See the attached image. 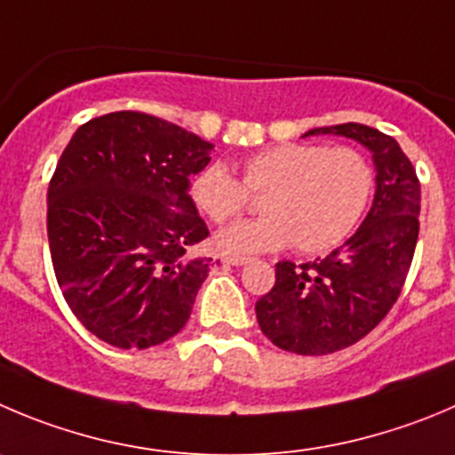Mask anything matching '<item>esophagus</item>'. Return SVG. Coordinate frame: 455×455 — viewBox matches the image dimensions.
I'll return each instance as SVG.
<instances>
[{"label": "esophagus", "mask_w": 455, "mask_h": 455, "mask_svg": "<svg viewBox=\"0 0 455 455\" xmlns=\"http://www.w3.org/2000/svg\"><path fill=\"white\" fill-rule=\"evenodd\" d=\"M228 266H245V263H250L248 257H225L223 259Z\"/></svg>", "instance_id": "34e87169"}]
</instances>
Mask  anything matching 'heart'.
Returning a JSON list of instances; mask_svg holds the SVG:
<instances>
[{
    "label": "heart",
    "instance_id": "heart-1",
    "mask_svg": "<svg viewBox=\"0 0 455 455\" xmlns=\"http://www.w3.org/2000/svg\"><path fill=\"white\" fill-rule=\"evenodd\" d=\"M373 167L353 147L283 142L243 160V185L220 163L203 167L189 183L196 210L225 223L248 203V192H266L263 216L225 228L216 248L230 257L283 250L323 252L339 245L360 223L371 192Z\"/></svg>",
    "mask_w": 455,
    "mask_h": 455
}]
</instances>
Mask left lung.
Wrapping results in <instances>:
<instances>
[{
  "instance_id": "left-lung-1",
  "label": "left lung",
  "mask_w": 455,
  "mask_h": 455,
  "mask_svg": "<svg viewBox=\"0 0 455 455\" xmlns=\"http://www.w3.org/2000/svg\"><path fill=\"white\" fill-rule=\"evenodd\" d=\"M328 133L371 151L375 194L364 223L344 245L299 266L276 263L275 288L254 306L263 335L297 355L337 353L369 335L400 297L419 232V183L402 147L360 123L304 136Z\"/></svg>"
}]
</instances>
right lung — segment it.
Listing matches in <instances>:
<instances>
[{"label": "right lung", "mask_w": 455, "mask_h": 455, "mask_svg": "<svg viewBox=\"0 0 455 455\" xmlns=\"http://www.w3.org/2000/svg\"><path fill=\"white\" fill-rule=\"evenodd\" d=\"M214 145L174 123L116 111L82 124L49 185V248L68 308L116 348H149L188 323L214 266L189 176Z\"/></svg>", "instance_id": "1"}]
</instances>
